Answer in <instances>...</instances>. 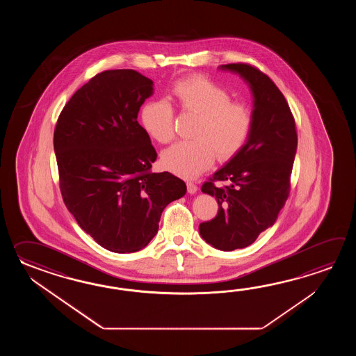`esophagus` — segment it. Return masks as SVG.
<instances>
[{"label":"esophagus","instance_id":"34e87169","mask_svg":"<svg viewBox=\"0 0 356 356\" xmlns=\"http://www.w3.org/2000/svg\"><path fill=\"white\" fill-rule=\"evenodd\" d=\"M187 189H188L189 195H195V193H197V191H198L196 184L193 181H187Z\"/></svg>","mask_w":356,"mask_h":356}]
</instances>
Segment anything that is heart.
<instances>
[{
  "instance_id": "heart-1",
  "label": "heart",
  "mask_w": 356,
  "mask_h": 356,
  "mask_svg": "<svg viewBox=\"0 0 356 356\" xmlns=\"http://www.w3.org/2000/svg\"><path fill=\"white\" fill-rule=\"evenodd\" d=\"M172 94L181 111L200 115L192 132L193 140L179 141L163 152L161 161L169 172L195 178L216 158L227 159L248 140L253 117L250 106L233 102L230 92L204 76H189L177 81ZM141 120L147 134L160 144L175 136V111L167 100L145 104Z\"/></svg>"
}]
</instances>
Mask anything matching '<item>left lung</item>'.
I'll use <instances>...</instances> for the list:
<instances>
[{"instance_id":"1","label":"left lung","mask_w":356,"mask_h":356,"mask_svg":"<svg viewBox=\"0 0 356 356\" xmlns=\"http://www.w3.org/2000/svg\"><path fill=\"white\" fill-rule=\"evenodd\" d=\"M250 86L253 123L248 140L201 191L215 197L219 212L200 224L204 242L220 250L248 247L273 227L290 191L298 136L288 102L273 80L245 63L221 65ZM213 180L227 181L216 188Z\"/></svg>"}]
</instances>
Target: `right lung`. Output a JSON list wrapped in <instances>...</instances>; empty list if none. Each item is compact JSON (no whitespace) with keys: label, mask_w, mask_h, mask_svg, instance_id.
Returning a JSON list of instances; mask_svg holds the SVG:
<instances>
[{"label":"right lung","mask_w":356,"mask_h":356,"mask_svg":"<svg viewBox=\"0 0 356 356\" xmlns=\"http://www.w3.org/2000/svg\"><path fill=\"white\" fill-rule=\"evenodd\" d=\"M154 83L135 70L94 76L68 100L54 129L60 193L86 234L114 253L145 248L186 183L152 173L156 152L137 122Z\"/></svg>","instance_id":"obj_1"}]
</instances>
